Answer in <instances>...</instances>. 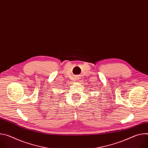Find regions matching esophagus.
<instances>
[{
	"label": "esophagus",
	"instance_id": "34e87169",
	"mask_svg": "<svg viewBox=\"0 0 148 148\" xmlns=\"http://www.w3.org/2000/svg\"><path fill=\"white\" fill-rule=\"evenodd\" d=\"M77 79H79V78H78V77H77V78H76Z\"/></svg>",
	"mask_w": 148,
	"mask_h": 148
}]
</instances>
